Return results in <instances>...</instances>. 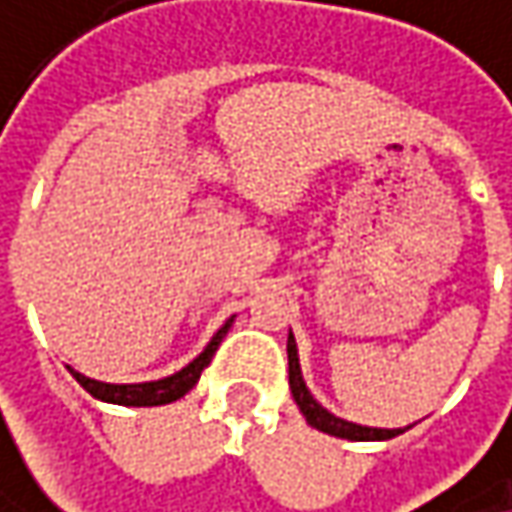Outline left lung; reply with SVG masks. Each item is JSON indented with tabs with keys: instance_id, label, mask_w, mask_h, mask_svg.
Here are the masks:
<instances>
[{
	"instance_id": "obj_1",
	"label": "left lung",
	"mask_w": 512,
	"mask_h": 512,
	"mask_svg": "<svg viewBox=\"0 0 512 512\" xmlns=\"http://www.w3.org/2000/svg\"><path fill=\"white\" fill-rule=\"evenodd\" d=\"M288 384H291V393H294L297 408L303 411L306 422H309L311 428H317V431H326V434L344 437V440H390V437H396V434L405 431V428H367V425H355V422H347L341 420V417H335V414H329V411L311 396L309 387L303 382L294 335H288Z\"/></svg>"
}]
</instances>
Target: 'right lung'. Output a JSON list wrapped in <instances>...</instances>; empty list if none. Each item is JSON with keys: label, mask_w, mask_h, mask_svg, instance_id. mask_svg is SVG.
Masks as SVG:
<instances>
[{"label": "right lung", "mask_w": 512, "mask_h": 512, "mask_svg": "<svg viewBox=\"0 0 512 512\" xmlns=\"http://www.w3.org/2000/svg\"><path fill=\"white\" fill-rule=\"evenodd\" d=\"M230 323L233 320H227L218 332H215V338L209 341V347L203 349L201 355L189 364V367H183L180 373H174V376H168V379H160V382H145V384H107V382H95V379H87V376H81V373H75V370H69L78 384L92 393L95 399H101V402H113V405H133V408H151V405H168V402H177L180 396H186L198 379H201L203 367L212 361V355H215V349L221 347V341H224V335H227V329H230Z\"/></svg>", "instance_id": "right-lung-1"}]
</instances>
